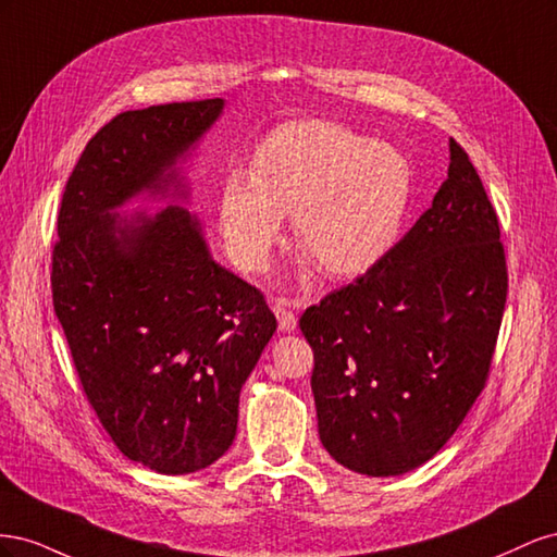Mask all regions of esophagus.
Returning <instances> with one entry per match:
<instances>
[{
	"label": "esophagus",
	"instance_id": "1",
	"mask_svg": "<svg viewBox=\"0 0 557 557\" xmlns=\"http://www.w3.org/2000/svg\"><path fill=\"white\" fill-rule=\"evenodd\" d=\"M297 307H299L297 301H290V299H285V297L272 299V311L278 318V330L281 332H293L297 327V315H295Z\"/></svg>",
	"mask_w": 557,
	"mask_h": 557
}]
</instances>
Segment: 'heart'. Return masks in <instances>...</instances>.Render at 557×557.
Segmentation results:
<instances>
[{
	"instance_id": "1",
	"label": "heart",
	"mask_w": 557,
	"mask_h": 557,
	"mask_svg": "<svg viewBox=\"0 0 557 557\" xmlns=\"http://www.w3.org/2000/svg\"><path fill=\"white\" fill-rule=\"evenodd\" d=\"M413 193L409 160L330 121L269 132L248 174L232 172L218 197V230L230 260L262 272L293 218L295 242L327 276L374 267L401 230Z\"/></svg>"
}]
</instances>
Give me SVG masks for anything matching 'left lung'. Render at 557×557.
<instances>
[{"label": "left lung", "instance_id": "left-lung-1", "mask_svg": "<svg viewBox=\"0 0 557 557\" xmlns=\"http://www.w3.org/2000/svg\"><path fill=\"white\" fill-rule=\"evenodd\" d=\"M432 207L367 274L299 318L313 348L318 434L367 476L434 458L491 372L507 305L497 213L462 146Z\"/></svg>", "mask_w": 557, "mask_h": 557}]
</instances>
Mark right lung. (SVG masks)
I'll use <instances>...</instances> for the list:
<instances>
[{
	"instance_id": "right-lung-1",
	"label": "right lung",
	"mask_w": 557,
	"mask_h": 557,
	"mask_svg": "<svg viewBox=\"0 0 557 557\" xmlns=\"http://www.w3.org/2000/svg\"><path fill=\"white\" fill-rule=\"evenodd\" d=\"M223 99L125 111L64 185L53 307L83 391L125 458L190 474L232 446L239 393L276 332L258 288L218 264L197 215L170 205L121 215L139 195L188 197L178 162Z\"/></svg>"
}]
</instances>
